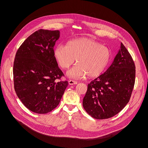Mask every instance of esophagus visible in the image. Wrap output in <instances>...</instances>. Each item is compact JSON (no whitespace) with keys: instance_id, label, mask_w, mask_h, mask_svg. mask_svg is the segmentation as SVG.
<instances>
[{"instance_id":"34e87169","label":"esophagus","mask_w":148,"mask_h":148,"mask_svg":"<svg viewBox=\"0 0 148 148\" xmlns=\"http://www.w3.org/2000/svg\"><path fill=\"white\" fill-rule=\"evenodd\" d=\"M68 83L69 85H73V84H76L77 83V82L74 81L73 80H69L68 81Z\"/></svg>"}]
</instances>
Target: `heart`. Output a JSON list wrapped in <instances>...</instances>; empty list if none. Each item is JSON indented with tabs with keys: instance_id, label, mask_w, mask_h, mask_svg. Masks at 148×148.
<instances>
[{
	"instance_id": "obj_1",
	"label": "heart",
	"mask_w": 148,
	"mask_h": 148,
	"mask_svg": "<svg viewBox=\"0 0 148 148\" xmlns=\"http://www.w3.org/2000/svg\"><path fill=\"white\" fill-rule=\"evenodd\" d=\"M53 56L59 66L67 69L75 61L77 65L67 73L73 79L86 75L93 78L101 74L108 65L111 51L107 47L87 38L74 39L66 44H59L53 50Z\"/></svg>"
}]
</instances>
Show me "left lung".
<instances>
[{"label":"left lung","mask_w":148,"mask_h":148,"mask_svg":"<svg viewBox=\"0 0 148 148\" xmlns=\"http://www.w3.org/2000/svg\"><path fill=\"white\" fill-rule=\"evenodd\" d=\"M136 66L121 42L110 66L88 85L83 106L92 118L105 119L119 113L129 102L134 88Z\"/></svg>","instance_id":"8db88e82"}]
</instances>
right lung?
Masks as SVG:
<instances>
[{
  "mask_svg": "<svg viewBox=\"0 0 148 148\" xmlns=\"http://www.w3.org/2000/svg\"><path fill=\"white\" fill-rule=\"evenodd\" d=\"M59 30L40 29L22 43L14 62L15 93L29 110L45 114L59 104L67 81H59L64 74L53 56Z\"/></svg>",
  "mask_w": 148,
  "mask_h": 148,
  "instance_id": "1",
  "label": "right lung"
}]
</instances>
